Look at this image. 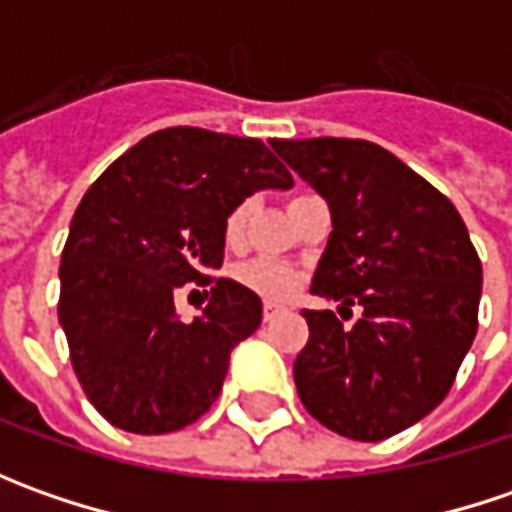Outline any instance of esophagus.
<instances>
[{
	"label": "esophagus",
	"mask_w": 512,
	"mask_h": 512,
	"mask_svg": "<svg viewBox=\"0 0 512 512\" xmlns=\"http://www.w3.org/2000/svg\"><path fill=\"white\" fill-rule=\"evenodd\" d=\"M282 310H285V307L276 305V302H265V305H262V316H265V322H270V319H276Z\"/></svg>",
	"instance_id": "esophagus-1"
}]
</instances>
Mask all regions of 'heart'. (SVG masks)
Masks as SVG:
<instances>
[{
  "label": "heart",
  "instance_id": "obj_1",
  "mask_svg": "<svg viewBox=\"0 0 512 512\" xmlns=\"http://www.w3.org/2000/svg\"><path fill=\"white\" fill-rule=\"evenodd\" d=\"M250 210H253V202L245 199L239 205L233 207L225 216V242L230 247L239 245L242 236H245L247 219H250ZM233 282L262 296V299H270V302H282L287 296H293L302 282H305V273L296 265H287V262H273V259H250V262H242V265L233 267Z\"/></svg>",
  "mask_w": 512,
  "mask_h": 512
}]
</instances>
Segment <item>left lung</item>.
<instances>
[{"label": "left lung", "instance_id": "8db88e82", "mask_svg": "<svg viewBox=\"0 0 512 512\" xmlns=\"http://www.w3.org/2000/svg\"><path fill=\"white\" fill-rule=\"evenodd\" d=\"M270 145L330 207L310 293L362 305L350 327L333 310L302 313L299 399L333 433L382 442L453 387L479 327V253L453 202L390 150L333 136Z\"/></svg>", "mask_w": 512, "mask_h": 512}]
</instances>
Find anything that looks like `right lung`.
<instances>
[{
    "mask_svg": "<svg viewBox=\"0 0 512 512\" xmlns=\"http://www.w3.org/2000/svg\"><path fill=\"white\" fill-rule=\"evenodd\" d=\"M293 187L259 139L168 128L122 153L82 196L59 267V325L90 404L113 427L159 436L216 402L230 350L262 325V299L216 279L193 319L187 282L225 259V216L256 190Z\"/></svg>",
    "mask_w": 512,
    "mask_h": 512,
    "instance_id": "1",
    "label": "right lung"
}]
</instances>
